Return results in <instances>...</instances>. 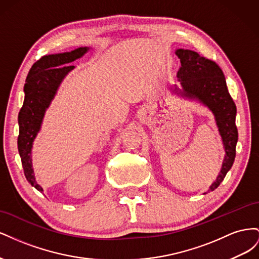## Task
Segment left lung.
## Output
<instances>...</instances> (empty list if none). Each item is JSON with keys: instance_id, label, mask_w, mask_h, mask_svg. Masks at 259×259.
Wrapping results in <instances>:
<instances>
[{"instance_id": "left-lung-1", "label": "left lung", "mask_w": 259, "mask_h": 259, "mask_svg": "<svg viewBox=\"0 0 259 259\" xmlns=\"http://www.w3.org/2000/svg\"><path fill=\"white\" fill-rule=\"evenodd\" d=\"M175 53L182 62L177 73L183 86V91L179 94L190 99H197L208 107L215 115L219 134L223 139L226 155L221 173L209 187L208 191H213L221 185L236 158L237 107L227 89L223 70L215 61L202 57L197 52L190 50L179 49Z\"/></svg>"}]
</instances>
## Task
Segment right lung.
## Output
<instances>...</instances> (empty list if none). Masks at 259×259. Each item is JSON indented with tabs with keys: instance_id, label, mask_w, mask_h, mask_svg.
Returning a JSON list of instances; mask_svg holds the SVG:
<instances>
[{
	"instance_id": "obj_1",
	"label": "right lung",
	"mask_w": 259,
	"mask_h": 259,
	"mask_svg": "<svg viewBox=\"0 0 259 259\" xmlns=\"http://www.w3.org/2000/svg\"><path fill=\"white\" fill-rule=\"evenodd\" d=\"M89 48H79L71 52L46 55L34 62L26 79L25 100L18 115L19 136L18 151L28 182L38 191L42 187L35 182L31 159V149L51 101L55 97L60 83L74 66L70 62L82 57Z\"/></svg>"
}]
</instances>
